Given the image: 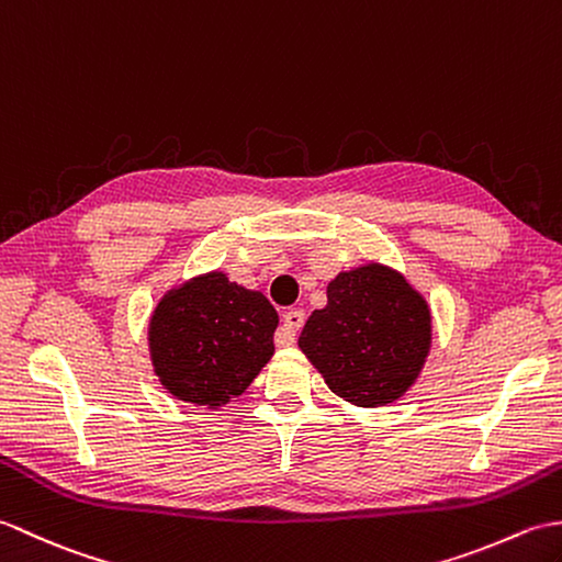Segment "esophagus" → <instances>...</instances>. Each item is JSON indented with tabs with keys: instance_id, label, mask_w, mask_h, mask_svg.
Wrapping results in <instances>:
<instances>
[{
	"instance_id": "34e87169",
	"label": "esophagus",
	"mask_w": 562,
	"mask_h": 562,
	"mask_svg": "<svg viewBox=\"0 0 562 562\" xmlns=\"http://www.w3.org/2000/svg\"><path fill=\"white\" fill-rule=\"evenodd\" d=\"M305 324V313L303 310H289L283 313L281 327L277 329V346H291L295 341V334Z\"/></svg>"
}]
</instances>
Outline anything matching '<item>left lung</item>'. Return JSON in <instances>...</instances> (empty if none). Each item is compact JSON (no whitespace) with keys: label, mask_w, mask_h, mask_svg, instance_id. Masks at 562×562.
<instances>
[{"label":"left lung","mask_w":562,"mask_h":562,"mask_svg":"<svg viewBox=\"0 0 562 562\" xmlns=\"http://www.w3.org/2000/svg\"><path fill=\"white\" fill-rule=\"evenodd\" d=\"M297 346L346 402L392 404L428 356L430 310L402 273L368 265L327 285V307L310 315Z\"/></svg>","instance_id":"obj_1"}]
</instances>
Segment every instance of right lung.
<instances>
[{"mask_svg":"<svg viewBox=\"0 0 562 562\" xmlns=\"http://www.w3.org/2000/svg\"><path fill=\"white\" fill-rule=\"evenodd\" d=\"M279 315L265 295L214 271L170 291L148 327L156 375L196 406L243 394L273 356Z\"/></svg>","mask_w":562,"mask_h":562,"instance_id":"obj_1","label":"right lung"}]
</instances>
